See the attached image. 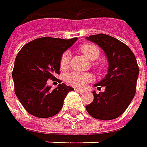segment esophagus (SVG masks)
<instances>
[{"mask_svg": "<svg viewBox=\"0 0 147 147\" xmlns=\"http://www.w3.org/2000/svg\"><path fill=\"white\" fill-rule=\"evenodd\" d=\"M75 91L76 92H78L80 93H84V89H79V88H75Z\"/></svg>", "mask_w": 147, "mask_h": 147, "instance_id": "esophagus-1", "label": "esophagus"}]
</instances>
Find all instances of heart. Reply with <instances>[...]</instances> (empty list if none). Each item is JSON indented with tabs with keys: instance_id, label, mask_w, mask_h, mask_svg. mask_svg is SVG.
Masks as SVG:
<instances>
[{
	"instance_id": "b5f03b06",
	"label": "heart",
	"mask_w": 147,
	"mask_h": 147,
	"mask_svg": "<svg viewBox=\"0 0 147 147\" xmlns=\"http://www.w3.org/2000/svg\"><path fill=\"white\" fill-rule=\"evenodd\" d=\"M80 51L86 56L90 61L96 60L100 55V49L92 44H84L80 47ZM70 58V54L69 51H65L61 56L60 59V67L61 69H66L69 65ZM93 77L90 73H83L73 71L68 73L65 77V80L68 84L75 87H84L88 82L92 80Z\"/></svg>"
}]
</instances>
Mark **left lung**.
Wrapping results in <instances>:
<instances>
[{
	"label": "left lung",
	"mask_w": 147,
	"mask_h": 147,
	"mask_svg": "<svg viewBox=\"0 0 147 147\" xmlns=\"http://www.w3.org/2000/svg\"><path fill=\"white\" fill-rule=\"evenodd\" d=\"M86 39L103 50L109 67L108 74L94 84L97 88L105 86V91L98 94L93 91V101L86 109L96 119H115L126 110L135 96L139 72L136 57L124 43L111 36L101 33L86 37Z\"/></svg>",
	"instance_id": "1"
}]
</instances>
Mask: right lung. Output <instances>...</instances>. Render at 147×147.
Returning a JSON list of instances; mask_svg holds the SVG:
<instances>
[{
    "mask_svg": "<svg viewBox=\"0 0 147 147\" xmlns=\"http://www.w3.org/2000/svg\"><path fill=\"white\" fill-rule=\"evenodd\" d=\"M77 38L63 39L44 37L25 44L15 60L12 78L15 92L26 111L38 118L55 115L72 87L59 84L54 90L47 79L60 73V59Z\"/></svg>",
    "mask_w": 147,
    "mask_h": 147,
    "instance_id": "1",
    "label": "right lung"
}]
</instances>
